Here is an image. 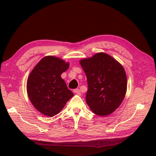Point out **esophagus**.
Segmentation results:
<instances>
[{
	"label": "esophagus",
	"instance_id": "34e87169",
	"mask_svg": "<svg viewBox=\"0 0 156 156\" xmlns=\"http://www.w3.org/2000/svg\"><path fill=\"white\" fill-rule=\"evenodd\" d=\"M73 92L75 94H77V95H81V92H80V90L79 89H75L73 90Z\"/></svg>",
	"mask_w": 156,
	"mask_h": 156
}]
</instances>
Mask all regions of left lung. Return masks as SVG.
Segmentation results:
<instances>
[{
  "label": "left lung",
  "mask_w": 156,
  "mask_h": 156,
  "mask_svg": "<svg viewBox=\"0 0 156 156\" xmlns=\"http://www.w3.org/2000/svg\"><path fill=\"white\" fill-rule=\"evenodd\" d=\"M79 63L87 78L86 101L90 108L98 116L111 115L126 96L127 81L124 68L104 53L81 59Z\"/></svg>",
  "instance_id": "left-lung-1"
}]
</instances>
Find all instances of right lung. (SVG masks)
Masks as SVG:
<instances>
[{
    "instance_id": "add662e5",
    "label": "right lung",
    "mask_w": 156,
    "mask_h": 156,
    "mask_svg": "<svg viewBox=\"0 0 156 156\" xmlns=\"http://www.w3.org/2000/svg\"><path fill=\"white\" fill-rule=\"evenodd\" d=\"M69 66L68 62L54 56H46L37 63L27 79V91L36 109L47 116H54L73 96L61 74Z\"/></svg>"
}]
</instances>
